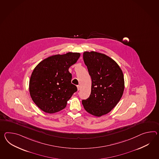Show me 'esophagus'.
<instances>
[{
    "mask_svg": "<svg viewBox=\"0 0 159 159\" xmlns=\"http://www.w3.org/2000/svg\"><path fill=\"white\" fill-rule=\"evenodd\" d=\"M77 88H78V91H79V89H80V85H78V86H77Z\"/></svg>",
    "mask_w": 159,
    "mask_h": 159,
    "instance_id": "1",
    "label": "esophagus"
}]
</instances>
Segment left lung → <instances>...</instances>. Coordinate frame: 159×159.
Segmentation results:
<instances>
[{
	"mask_svg": "<svg viewBox=\"0 0 159 159\" xmlns=\"http://www.w3.org/2000/svg\"><path fill=\"white\" fill-rule=\"evenodd\" d=\"M83 60L91 78V93L82 101L87 112L102 116L111 111L120 101L125 88L124 74L114 60L97 52H84Z\"/></svg>",
	"mask_w": 159,
	"mask_h": 159,
	"instance_id": "obj_1",
	"label": "left lung"
}]
</instances>
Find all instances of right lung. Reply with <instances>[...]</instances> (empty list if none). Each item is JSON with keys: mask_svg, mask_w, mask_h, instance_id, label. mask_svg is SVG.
Listing matches in <instances>:
<instances>
[{"mask_svg": "<svg viewBox=\"0 0 159 159\" xmlns=\"http://www.w3.org/2000/svg\"><path fill=\"white\" fill-rule=\"evenodd\" d=\"M79 53L56 54L43 60L33 70L29 81L33 101L43 111L53 114L66 107L67 102L77 91L71 83L70 66L77 62Z\"/></svg>", "mask_w": 159, "mask_h": 159, "instance_id": "1", "label": "right lung"}]
</instances>
